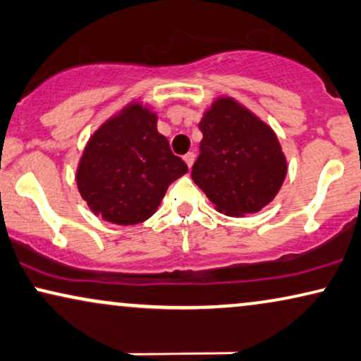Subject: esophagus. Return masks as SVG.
I'll use <instances>...</instances> for the list:
<instances>
[{
  "label": "esophagus",
  "instance_id": "esophagus-1",
  "mask_svg": "<svg viewBox=\"0 0 361 361\" xmlns=\"http://www.w3.org/2000/svg\"><path fill=\"white\" fill-rule=\"evenodd\" d=\"M184 161H185L187 166L192 167V164H194V161H195V154L194 152H187L184 156Z\"/></svg>",
  "mask_w": 361,
  "mask_h": 361
}]
</instances>
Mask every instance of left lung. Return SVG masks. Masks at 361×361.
Returning <instances> with one entry per match:
<instances>
[{
    "label": "left lung",
    "mask_w": 361,
    "mask_h": 361,
    "mask_svg": "<svg viewBox=\"0 0 361 361\" xmlns=\"http://www.w3.org/2000/svg\"><path fill=\"white\" fill-rule=\"evenodd\" d=\"M200 154L192 179L219 212L245 215L272 202L287 176L277 135L232 97H221L205 112Z\"/></svg>",
    "instance_id": "left-lung-1"
}]
</instances>
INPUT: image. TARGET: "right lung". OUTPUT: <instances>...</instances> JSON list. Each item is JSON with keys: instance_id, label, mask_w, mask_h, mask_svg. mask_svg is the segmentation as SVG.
<instances>
[{"instance_id": "1", "label": "right lung", "mask_w": 361, "mask_h": 361, "mask_svg": "<svg viewBox=\"0 0 361 361\" xmlns=\"http://www.w3.org/2000/svg\"><path fill=\"white\" fill-rule=\"evenodd\" d=\"M185 172L187 164L157 133V116L135 102L92 134L76 182L96 215L134 226L156 212L167 187Z\"/></svg>"}]
</instances>
